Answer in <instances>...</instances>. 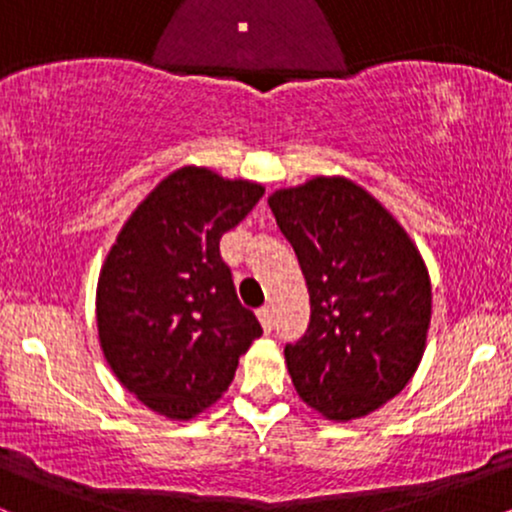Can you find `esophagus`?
Returning <instances> with one entry per match:
<instances>
[{"label": "esophagus", "mask_w": 512, "mask_h": 512, "mask_svg": "<svg viewBox=\"0 0 512 512\" xmlns=\"http://www.w3.org/2000/svg\"><path fill=\"white\" fill-rule=\"evenodd\" d=\"M257 317H260L264 332H272V325H274V313H272V308H269V305H262V308L257 310Z\"/></svg>", "instance_id": "obj_1"}]
</instances>
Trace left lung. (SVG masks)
I'll use <instances>...</instances> for the list:
<instances>
[{
  "mask_svg": "<svg viewBox=\"0 0 512 512\" xmlns=\"http://www.w3.org/2000/svg\"><path fill=\"white\" fill-rule=\"evenodd\" d=\"M310 293V322L286 344L293 387L327 419L349 421L402 392L424 356L431 281L404 228L346 178L269 197Z\"/></svg>",
  "mask_w": 512,
  "mask_h": 512,
  "instance_id": "left-lung-1",
  "label": "left lung"
}]
</instances>
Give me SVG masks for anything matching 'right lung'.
Returning a JSON list of instances; mask_svg holds the SVG:
<instances>
[{
  "label": "right lung",
  "instance_id": "obj_1",
  "mask_svg": "<svg viewBox=\"0 0 512 512\" xmlns=\"http://www.w3.org/2000/svg\"><path fill=\"white\" fill-rule=\"evenodd\" d=\"M262 195V185L207 168L175 170L129 216L103 264L96 320L105 361L168 419L214 404L262 334L219 250Z\"/></svg>",
  "mask_w": 512,
  "mask_h": 512
}]
</instances>
